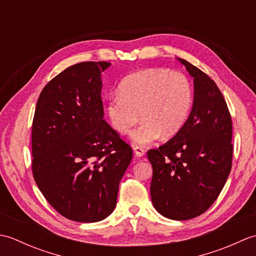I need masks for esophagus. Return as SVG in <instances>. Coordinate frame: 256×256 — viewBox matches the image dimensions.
<instances>
[{
	"instance_id": "obj_1",
	"label": "esophagus",
	"mask_w": 256,
	"mask_h": 256,
	"mask_svg": "<svg viewBox=\"0 0 256 256\" xmlns=\"http://www.w3.org/2000/svg\"><path fill=\"white\" fill-rule=\"evenodd\" d=\"M134 152L135 155L138 157H142L145 154V150L143 148H140V146H134Z\"/></svg>"
}]
</instances>
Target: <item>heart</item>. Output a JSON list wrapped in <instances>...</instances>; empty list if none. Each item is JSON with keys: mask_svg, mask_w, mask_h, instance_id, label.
Masks as SVG:
<instances>
[{"mask_svg": "<svg viewBox=\"0 0 256 256\" xmlns=\"http://www.w3.org/2000/svg\"><path fill=\"white\" fill-rule=\"evenodd\" d=\"M192 103V89L182 72L165 68H146L124 77L118 86V96L108 98L106 114L111 126L131 133L136 145H148L164 134L172 136L186 123Z\"/></svg>", "mask_w": 256, "mask_h": 256, "instance_id": "b5f03b06", "label": "heart"}]
</instances>
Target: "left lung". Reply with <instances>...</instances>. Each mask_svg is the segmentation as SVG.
<instances>
[{
  "label": "left lung",
  "mask_w": 256,
  "mask_h": 256,
  "mask_svg": "<svg viewBox=\"0 0 256 256\" xmlns=\"http://www.w3.org/2000/svg\"><path fill=\"white\" fill-rule=\"evenodd\" d=\"M194 77L190 116L175 136L148 152L153 166L150 197L172 220H189L208 210L232 167V118L220 89L208 74L179 59Z\"/></svg>",
  "instance_id": "left-lung-1"
}]
</instances>
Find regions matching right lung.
Wrapping results in <instances>:
<instances>
[{
	"mask_svg": "<svg viewBox=\"0 0 256 256\" xmlns=\"http://www.w3.org/2000/svg\"><path fill=\"white\" fill-rule=\"evenodd\" d=\"M110 64L64 69L42 90L32 118V176L52 208L77 222L111 214L133 157L131 145L103 118L100 76Z\"/></svg>",
	"mask_w": 256,
	"mask_h": 256,
	"instance_id": "add662e5",
	"label": "right lung"
}]
</instances>
